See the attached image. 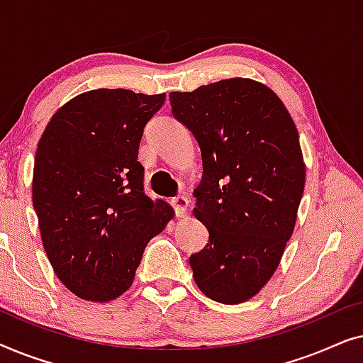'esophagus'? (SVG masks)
I'll return each instance as SVG.
<instances>
[{"mask_svg": "<svg viewBox=\"0 0 363 363\" xmlns=\"http://www.w3.org/2000/svg\"><path fill=\"white\" fill-rule=\"evenodd\" d=\"M172 205L175 208L177 216H185L188 211V200L185 196H177L172 200Z\"/></svg>", "mask_w": 363, "mask_h": 363, "instance_id": "34e87169", "label": "esophagus"}]
</instances>
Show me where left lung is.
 I'll list each match as a JSON object with an SVG mask.
<instances>
[{"label":"left lung","mask_w":363,"mask_h":363,"mask_svg":"<svg viewBox=\"0 0 363 363\" xmlns=\"http://www.w3.org/2000/svg\"><path fill=\"white\" fill-rule=\"evenodd\" d=\"M168 97L201 150L193 215L210 240L190 257L193 277L210 299L240 304L271 279L294 231L306 183L299 133L274 91L252 79Z\"/></svg>","instance_id":"8db88e82"}]
</instances>
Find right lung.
Returning <instances> with one entry per match:
<instances>
[{
    "instance_id": "right-lung-1",
    "label": "right lung",
    "mask_w": 363,
    "mask_h": 363,
    "mask_svg": "<svg viewBox=\"0 0 363 363\" xmlns=\"http://www.w3.org/2000/svg\"><path fill=\"white\" fill-rule=\"evenodd\" d=\"M165 102L127 89L79 94L38 143L33 205L44 251L72 294L108 302L132 286L148 241L175 211L143 191V127Z\"/></svg>"
}]
</instances>
